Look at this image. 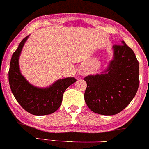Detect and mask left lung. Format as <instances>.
<instances>
[{"label": "left lung", "mask_w": 149, "mask_h": 149, "mask_svg": "<svg viewBox=\"0 0 149 149\" xmlns=\"http://www.w3.org/2000/svg\"><path fill=\"white\" fill-rule=\"evenodd\" d=\"M112 47L113 58L100 74L88 75L84 100L92 112L103 115L120 112L136 96L139 86V63L131 48Z\"/></svg>", "instance_id": "left-lung-1"}]
</instances>
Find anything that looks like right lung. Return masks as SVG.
Returning <instances> with one entry per match:
<instances>
[{"instance_id": "right-lung-1", "label": "right lung", "mask_w": 149, "mask_h": 149, "mask_svg": "<svg viewBox=\"0 0 149 149\" xmlns=\"http://www.w3.org/2000/svg\"><path fill=\"white\" fill-rule=\"evenodd\" d=\"M23 39L13 52L10 63L8 81L12 93L19 104L29 113L46 115L55 112L61 106L66 88L76 81L73 77L59 79L45 88L33 86L23 76L19 68V57L28 37Z\"/></svg>"}]
</instances>
